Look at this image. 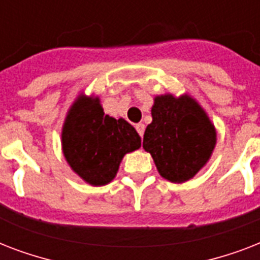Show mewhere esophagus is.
<instances>
[{
  "mask_svg": "<svg viewBox=\"0 0 260 260\" xmlns=\"http://www.w3.org/2000/svg\"><path fill=\"white\" fill-rule=\"evenodd\" d=\"M144 129H146V125H144V124H142V122L136 124V131H138V134L140 135L142 138H143V135H144Z\"/></svg>",
  "mask_w": 260,
  "mask_h": 260,
  "instance_id": "34e87169",
  "label": "esophagus"
}]
</instances>
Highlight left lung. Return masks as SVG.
I'll use <instances>...</instances> for the list:
<instances>
[{"label": "left lung", "instance_id": "left-lung-1", "mask_svg": "<svg viewBox=\"0 0 260 260\" xmlns=\"http://www.w3.org/2000/svg\"><path fill=\"white\" fill-rule=\"evenodd\" d=\"M152 122L143 139L160 177L182 183L206 166L217 143V132L204 108L189 94L156 95Z\"/></svg>", "mask_w": 260, "mask_h": 260}]
</instances>
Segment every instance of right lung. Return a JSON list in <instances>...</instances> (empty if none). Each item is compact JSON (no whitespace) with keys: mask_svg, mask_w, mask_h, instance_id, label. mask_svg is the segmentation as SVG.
Instances as JSON below:
<instances>
[{"mask_svg":"<svg viewBox=\"0 0 260 260\" xmlns=\"http://www.w3.org/2000/svg\"><path fill=\"white\" fill-rule=\"evenodd\" d=\"M142 147V139L124 118L104 113L100 98L79 93L62 126V151L79 178L104 186L117 175L124 155Z\"/></svg>","mask_w":260,"mask_h":260,"instance_id":"obj_1","label":"right lung"}]
</instances>
